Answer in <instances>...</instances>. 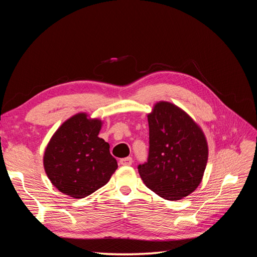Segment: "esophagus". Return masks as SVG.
Returning a JSON list of instances; mask_svg holds the SVG:
<instances>
[{
	"label": "esophagus",
	"instance_id": "esophagus-1",
	"mask_svg": "<svg viewBox=\"0 0 257 257\" xmlns=\"http://www.w3.org/2000/svg\"><path fill=\"white\" fill-rule=\"evenodd\" d=\"M132 163H133V159L130 157L120 160V164L123 166H130V165H132Z\"/></svg>",
	"mask_w": 257,
	"mask_h": 257
}]
</instances>
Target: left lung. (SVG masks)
I'll use <instances>...</instances> for the list:
<instances>
[{
	"label": "left lung",
	"instance_id": "left-lung-1",
	"mask_svg": "<svg viewBox=\"0 0 257 257\" xmlns=\"http://www.w3.org/2000/svg\"><path fill=\"white\" fill-rule=\"evenodd\" d=\"M149 158L138 166L142 180L167 200H179L195 191L208 162L205 133L189 113L177 105L160 100L147 114Z\"/></svg>",
	"mask_w": 257,
	"mask_h": 257
}]
</instances>
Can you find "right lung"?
I'll use <instances>...</instances> for the list:
<instances>
[{
	"label": "right lung",
	"mask_w": 257,
	"mask_h": 257,
	"mask_svg": "<svg viewBox=\"0 0 257 257\" xmlns=\"http://www.w3.org/2000/svg\"><path fill=\"white\" fill-rule=\"evenodd\" d=\"M103 121L78 112L61 124L44 152L50 182L65 195L83 198L104 186L118 168L109 144L98 134Z\"/></svg>",
	"instance_id": "obj_1"
}]
</instances>
